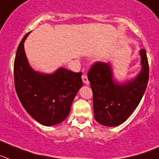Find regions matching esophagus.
Segmentation results:
<instances>
[{"instance_id":"1","label":"esophagus","mask_w":159,"mask_h":159,"mask_svg":"<svg viewBox=\"0 0 159 159\" xmlns=\"http://www.w3.org/2000/svg\"><path fill=\"white\" fill-rule=\"evenodd\" d=\"M81 78H82V81H83L84 83L86 84V85H88V84H89V80H88L87 76L85 75V74H82V76H81Z\"/></svg>"}]
</instances>
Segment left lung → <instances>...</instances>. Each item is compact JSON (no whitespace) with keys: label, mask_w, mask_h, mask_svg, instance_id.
<instances>
[{"label":"left lung","mask_w":159,"mask_h":159,"mask_svg":"<svg viewBox=\"0 0 159 159\" xmlns=\"http://www.w3.org/2000/svg\"><path fill=\"white\" fill-rule=\"evenodd\" d=\"M143 68L137 78L118 85L113 79L109 64L96 61L88 71V79L93 91L94 117L98 123L116 126L127 119L137 108L149 81V64L146 49L140 50Z\"/></svg>","instance_id":"1"}]
</instances>
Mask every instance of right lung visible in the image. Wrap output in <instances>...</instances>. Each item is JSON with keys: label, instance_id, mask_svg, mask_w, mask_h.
<instances>
[{"label": "right lung", "instance_id": "right-lung-1", "mask_svg": "<svg viewBox=\"0 0 159 159\" xmlns=\"http://www.w3.org/2000/svg\"><path fill=\"white\" fill-rule=\"evenodd\" d=\"M26 34L17 47L13 66L14 85L22 106L44 125L62 122L70 114L71 105L82 86L81 72L60 68L54 74H41L30 66L24 50Z\"/></svg>", "mask_w": 159, "mask_h": 159}]
</instances>
